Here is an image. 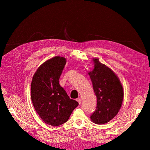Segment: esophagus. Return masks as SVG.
Masks as SVG:
<instances>
[{
	"instance_id": "34e87169",
	"label": "esophagus",
	"mask_w": 150,
	"mask_h": 150,
	"mask_svg": "<svg viewBox=\"0 0 150 150\" xmlns=\"http://www.w3.org/2000/svg\"><path fill=\"white\" fill-rule=\"evenodd\" d=\"M77 101L78 102L79 104H81V102H82V99H81V98H78L77 99Z\"/></svg>"
}]
</instances>
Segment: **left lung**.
<instances>
[{
    "label": "left lung",
    "mask_w": 150,
    "mask_h": 150,
    "mask_svg": "<svg viewBox=\"0 0 150 150\" xmlns=\"http://www.w3.org/2000/svg\"><path fill=\"white\" fill-rule=\"evenodd\" d=\"M94 68L88 73L97 97L96 110L90 118L97 124H104L117 115L122 106L124 91L119 79L110 68L93 59Z\"/></svg>",
    "instance_id": "obj_1"
}]
</instances>
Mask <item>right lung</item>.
Returning a JSON list of instances; mask_svg holds the SVG:
<instances>
[{"label":"right lung","mask_w":150,"mask_h":150,"mask_svg":"<svg viewBox=\"0 0 150 150\" xmlns=\"http://www.w3.org/2000/svg\"><path fill=\"white\" fill-rule=\"evenodd\" d=\"M66 59L57 56L44 62L32 79L31 97L35 110L44 122L58 126L68 121L79 103L59 84Z\"/></svg>","instance_id":"obj_1"}]
</instances>
